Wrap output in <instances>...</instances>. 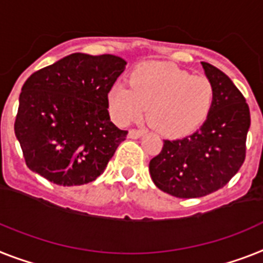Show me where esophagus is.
<instances>
[{
	"instance_id": "obj_1",
	"label": "esophagus",
	"mask_w": 263,
	"mask_h": 263,
	"mask_svg": "<svg viewBox=\"0 0 263 263\" xmlns=\"http://www.w3.org/2000/svg\"><path fill=\"white\" fill-rule=\"evenodd\" d=\"M145 134V130H141V129H130L129 130V138H133V140H136V138H140L141 136H144Z\"/></svg>"
}]
</instances>
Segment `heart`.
<instances>
[{
	"label": "heart",
	"mask_w": 263,
	"mask_h": 263,
	"mask_svg": "<svg viewBox=\"0 0 263 263\" xmlns=\"http://www.w3.org/2000/svg\"><path fill=\"white\" fill-rule=\"evenodd\" d=\"M129 88L114 86L107 102L119 125L138 121L147 110L152 127L164 137L194 133L208 118L215 101L214 84L192 77L171 63H145L129 73Z\"/></svg>",
	"instance_id": "b5f03b06"
}]
</instances>
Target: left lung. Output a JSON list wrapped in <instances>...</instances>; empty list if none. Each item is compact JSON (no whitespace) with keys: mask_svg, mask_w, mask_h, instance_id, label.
<instances>
[{"mask_svg":"<svg viewBox=\"0 0 263 263\" xmlns=\"http://www.w3.org/2000/svg\"><path fill=\"white\" fill-rule=\"evenodd\" d=\"M215 88V101L205 122L194 134L165 140L149 162L157 188L180 199H192L220 190L239 171L246 157L250 110L233 80L210 63L201 62Z\"/></svg>","mask_w":263,"mask_h":263,"instance_id":"1","label":"left lung"}]
</instances>
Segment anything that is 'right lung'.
Instances as JSON below:
<instances>
[{
	"instance_id": "add662e5",
	"label": "right lung",
	"mask_w": 263,
	"mask_h": 263,
	"mask_svg": "<svg viewBox=\"0 0 263 263\" xmlns=\"http://www.w3.org/2000/svg\"><path fill=\"white\" fill-rule=\"evenodd\" d=\"M125 66L119 56L72 53L28 78L14 133L30 171L63 186L103 173L126 140L107 111L108 91Z\"/></svg>"
}]
</instances>
